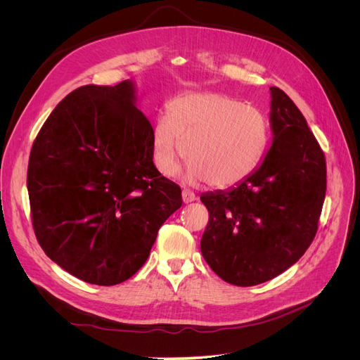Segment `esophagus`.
<instances>
[{"label":"esophagus","instance_id":"obj_1","mask_svg":"<svg viewBox=\"0 0 360 360\" xmlns=\"http://www.w3.org/2000/svg\"><path fill=\"white\" fill-rule=\"evenodd\" d=\"M181 198H183L184 204H188V202H192V201L197 200V197H195V193L192 191H189V189H183Z\"/></svg>","mask_w":360,"mask_h":360}]
</instances>
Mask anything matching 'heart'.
<instances>
[{
    "instance_id": "1",
    "label": "heart",
    "mask_w": 360,
    "mask_h": 360,
    "mask_svg": "<svg viewBox=\"0 0 360 360\" xmlns=\"http://www.w3.org/2000/svg\"><path fill=\"white\" fill-rule=\"evenodd\" d=\"M269 144V122L257 108L221 93H192L168 105L151 132L153 160L172 177L183 155L191 162V181L210 180L231 188L255 171ZM185 153H182V150Z\"/></svg>"
}]
</instances>
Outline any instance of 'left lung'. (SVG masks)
Listing matches in <instances>:
<instances>
[{
  "mask_svg": "<svg viewBox=\"0 0 360 360\" xmlns=\"http://www.w3.org/2000/svg\"><path fill=\"white\" fill-rule=\"evenodd\" d=\"M274 143L261 167L236 188L201 195L209 222L201 238L207 264L228 284L274 279L304 254L319 230L326 158L290 97L270 86Z\"/></svg>",
  "mask_w": 360,
  "mask_h": 360,
  "instance_id": "8db88e82",
  "label": "left lung"
}]
</instances>
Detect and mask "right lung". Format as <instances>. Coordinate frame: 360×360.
I'll return each instance as SVG.
<instances>
[{"label":"right lung","mask_w":360,"mask_h":360,"mask_svg":"<svg viewBox=\"0 0 360 360\" xmlns=\"http://www.w3.org/2000/svg\"><path fill=\"white\" fill-rule=\"evenodd\" d=\"M151 132L126 79L73 90L32 143L27 188L37 242L89 284L134 276L181 207L180 186L155 167Z\"/></svg>","instance_id":"add662e5"}]
</instances>
